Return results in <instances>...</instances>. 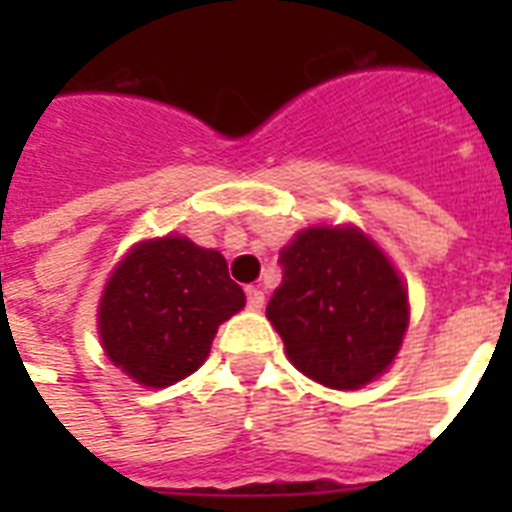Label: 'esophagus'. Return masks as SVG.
Returning <instances> with one entry per match:
<instances>
[{
    "mask_svg": "<svg viewBox=\"0 0 512 512\" xmlns=\"http://www.w3.org/2000/svg\"><path fill=\"white\" fill-rule=\"evenodd\" d=\"M265 305V292L260 287H247V308L249 311H260Z\"/></svg>",
    "mask_w": 512,
    "mask_h": 512,
    "instance_id": "1",
    "label": "esophagus"
}]
</instances>
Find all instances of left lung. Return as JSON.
<instances>
[{
  "label": "left lung",
  "mask_w": 512,
  "mask_h": 512,
  "mask_svg": "<svg viewBox=\"0 0 512 512\" xmlns=\"http://www.w3.org/2000/svg\"><path fill=\"white\" fill-rule=\"evenodd\" d=\"M281 287L265 308L289 361L311 380L353 390L396 358L406 289L372 241L353 228H311L281 249Z\"/></svg>",
  "instance_id": "8db88e82"
}]
</instances>
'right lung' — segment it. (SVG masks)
I'll list each match as a JSON object with an SVG mask.
<instances>
[{
	"mask_svg": "<svg viewBox=\"0 0 512 512\" xmlns=\"http://www.w3.org/2000/svg\"><path fill=\"white\" fill-rule=\"evenodd\" d=\"M241 308L244 292L220 252L167 236L132 249L108 279L100 337L132 380L167 388L204 364L217 327Z\"/></svg>",
	"mask_w": 512,
	"mask_h": 512,
	"instance_id": "1",
	"label": "right lung"
}]
</instances>
